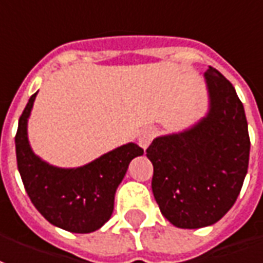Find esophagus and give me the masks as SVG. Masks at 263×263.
<instances>
[{"mask_svg":"<svg viewBox=\"0 0 263 263\" xmlns=\"http://www.w3.org/2000/svg\"><path fill=\"white\" fill-rule=\"evenodd\" d=\"M155 137V130L153 128H143L142 132L137 136V143L142 149H146L150 144V142Z\"/></svg>","mask_w":263,"mask_h":263,"instance_id":"esophagus-1","label":"esophagus"}]
</instances>
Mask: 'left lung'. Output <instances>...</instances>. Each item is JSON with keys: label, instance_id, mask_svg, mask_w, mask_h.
<instances>
[{"label": "left lung", "instance_id": "obj_1", "mask_svg": "<svg viewBox=\"0 0 263 263\" xmlns=\"http://www.w3.org/2000/svg\"><path fill=\"white\" fill-rule=\"evenodd\" d=\"M208 111L182 132L159 136L146 156L160 212L182 229L211 226L236 202L245 180L251 142L245 108L216 68L204 73Z\"/></svg>", "mask_w": 263, "mask_h": 263}]
</instances>
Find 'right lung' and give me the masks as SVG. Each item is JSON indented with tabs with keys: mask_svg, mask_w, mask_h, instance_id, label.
Wrapping results in <instances>:
<instances>
[{
	"mask_svg": "<svg viewBox=\"0 0 263 263\" xmlns=\"http://www.w3.org/2000/svg\"><path fill=\"white\" fill-rule=\"evenodd\" d=\"M37 93L32 94L18 121L15 136L18 172L24 187L51 225L73 233L100 229L111 218L114 195L130 162L143 149L130 142L79 167H59L34 153L28 140V119Z\"/></svg>",
	"mask_w": 263,
	"mask_h": 263,
	"instance_id": "1",
	"label": "right lung"
}]
</instances>
